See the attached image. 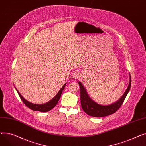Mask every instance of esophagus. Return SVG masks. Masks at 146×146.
Here are the masks:
<instances>
[{
	"mask_svg": "<svg viewBox=\"0 0 146 146\" xmlns=\"http://www.w3.org/2000/svg\"><path fill=\"white\" fill-rule=\"evenodd\" d=\"M80 73H79V72H74V73L73 74L72 78H73V79H77V78H78L80 77Z\"/></svg>",
	"mask_w": 146,
	"mask_h": 146,
	"instance_id": "1",
	"label": "esophagus"
}]
</instances>
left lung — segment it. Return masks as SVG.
<instances>
[{"mask_svg": "<svg viewBox=\"0 0 146 146\" xmlns=\"http://www.w3.org/2000/svg\"><path fill=\"white\" fill-rule=\"evenodd\" d=\"M129 76V82L128 88L118 100L113 104L108 105H102L98 104L92 99L89 96L87 91L83 85V84L79 82V85L80 89V101L83 110L89 116L94 117H102L113 114L118 111L120 106L124 102L128 93L129 92L131 85V76Z\"/></svg>", "mask_w": 146, "mask_h": 146, "instance_id": "8db88e82", "label": "left lung"}]
</instances>
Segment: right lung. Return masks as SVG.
Listing matches in <instances>:
<instances>
[{"instance_id":"1","label":"right lung","mask_w":146,"mask_h":146,"mask_svg":"<svg viewBox=\"0 0 146 146\" xmlns=\"http://www.w3.org/2000/svg\"><path fill=\"white\" fill-rule=\"evenodd\" d=\"M66 85V83L64 84L63 86L60 89V90L58 91V92L57 93V94L52 99H51V100L49 102H48L47 103L43 104H35L31 103V102H30L27 101L26 99L20 94V93L19 92V91L17 90V89L15 87V89H16L17 92H18V95H19L22 102H24L25 104V105L27 106H28L29 108H30L31 110H32L33 111H40V112H48V111L51 110L54 108V107L57 105V104L58 103L59 99L60 98L61 95V94H62V92H63Z\"/></svg>"}]
</instances>
